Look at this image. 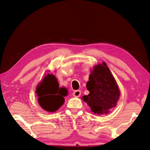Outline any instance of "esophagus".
<instances>
[{
    "mask_svg": "<svg viewBox=\"0 0 150 150\" xmlns=\"http://www.w3.org/2000/svg\"><path fill=\"white\" fill-rule=\"evenodd\" d=\"M81 95V91L80 90H76L73 93V95L75 97H80Z\"/></svg>",
    "mask_w": 150,
    "mask_h": 150,
    "instance_id": "1",
    "label": "esophagus"
}]
</instances>
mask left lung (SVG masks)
<instances>
[{"instance_id":"left-lung-1","label":"left lung","mask_w":150,"mask_h":150,"mask_svg":"<svg viewBox=\"0 0 150 150\" xmlns=\"http://www.w3.org/2000/svg\"><path fill=\"white\" fill-rule=\"evenodd\" d=\"M86 88L90 93L84 95L82 98L93 113L107 114L110 109L116 107L120 95V91L105 62L93 67Z\"/></svg>"}]
</instances>
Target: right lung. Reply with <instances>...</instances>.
I'll return each instance as SVG.
<instances>
[{
    "mask_svg": "<svg viewBox=\"0 0 150 150\" xmlns=\"http://www.w3.org/2000/svg\"><path fill=\"white\" fill-rule=\"evenodd\" d=\"M35 92L40 107L49 112L58 110L64 103L63 97L68 94L66 88H60L55 76L50 73L38 84Z\"/></svg>",
    "mask_w": 150,
    "mask_h": 150,
    "instance_id": "right-lung-1",
    "label": "right lung"
}]
</instances>
